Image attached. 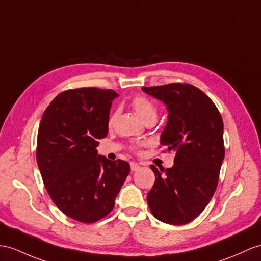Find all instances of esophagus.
I'll return each instance as SVG.
<instances>
[{"label":"esophagus","instance_id":"esophagus-1","mask_svg":"<svg viewBox=\"0 0 261 261\" xmlns=\"http://www.w3.org/2000/svg\"><path fill=\"white\" fill-rule=\"evenodd\" d=\"M139 168H141V166H139L138 164H136V163H130V169H132L133 171H137Z\"/></svg>","mask_w":261,"mask_h":261}]
</instances>
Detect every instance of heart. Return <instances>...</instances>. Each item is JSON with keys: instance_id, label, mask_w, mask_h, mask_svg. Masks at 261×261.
Listing matches in <instances>:
<instances>
[{"instance_id": "b5f03b06", "label": "heart", "mask_w": 261, "mask_h": 261, "mask_svg": "<svg viewBox=\"0 0 261 261\" xmlns=\"http://www.w3.org/2000/svg\"><path fill=\"white\" fill-rule=\"evenodd\" d=\"M133 109H134L136 115L141 118L143 122L147 119H156L157 117V111L155 105L151 101L144 96H137L133 99ZM114 116H112L111 122H113ZM145 144H138L135 146V148L139 147V146Z\"/></svg>"}]
</instances>
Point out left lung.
<instances>
[{
	"instance_id": "obj_1",
	"label": "left lung",
	"mask_w": 261,
	"mask_h": 261,
	"mask_svg": "<svg viewBox=\"0 0 261 261\" xmlns=\"http://www.w3.org/2000/svg\"><path fill=\"white\" fill-rule=\"evenodd\" d=\"M166 105L161 144L174 150V166L158 170L147 195L154 217L169 225L194 220L211 201L225 157L224 123L213 100L190 84L142 87Z\"/></svg>"
}]
</instances>
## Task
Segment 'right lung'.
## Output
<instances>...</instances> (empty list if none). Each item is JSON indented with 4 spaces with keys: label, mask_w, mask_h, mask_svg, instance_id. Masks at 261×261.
<instances>
[{
    "label": "right lung",
    "mask_w": 261,
    "mask_h": 261,
    "mask_svg": "<svg viewBox=\"0 0 261 261\" xmlns=\"http://www.w3.org/2000/svg\"><path fill=\"white\" fill-rule=\"evenodd\" d=\"M112 90L65 91L44 112L36 161L50 198L69 218L85 224L109 215L129 174L125 161L98 155V139L109 133Z\"/></svg>",
    "instance_id": "right-lung-1"
}]
</instances>
